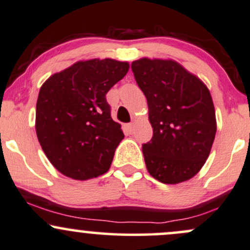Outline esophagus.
Wrapping results in <instances>:
<instances>
[{
  "label": "esophagus",
  "instance_id": "1",
  "mask_svg": "<svg viewBox=\"0 0 250 250\" xmlns=\"http://www.w3.org/2000/svg\"><path fill=\"white\" fill-rule=\"evenodd\" d=\"M125 130H127L128 134H133L134 123H128V125H125Z\"/></svg>",
  "mask_w": 250,
  "mask_h": 250
}]
</instances>
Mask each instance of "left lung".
<instances>
[{
  "label": "left lung",
  "mask_w": 250,
  "mask_h": 250,
  "mask_svg": "<svg viewBox=\"0 0 250 250\" xmlns=\"http://www.w3.org/2000/svg\"><path fill=\"white\" fill-rule=\"evenodd\" d=\"M131 70L153 127L151 140L142 145L149 174L168 185L191 179L207 161L216 134L208 88L171 60H137Z\"/></svg>",
  "instance_id": "8db88e82"
}]
</instances>
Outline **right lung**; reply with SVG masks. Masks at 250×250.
<instances>
[{
    "label": "right lung",
    "instance_id": "obj_1",
    "mask_svg": "<svg viewBox=\"0 0 250 250\" xmlns=\"http://www.w3.org/2000/svg\"><path fill=\"white\" fill-rule=\"evenodd\" d=\"M129 70L111 59L77 62L40 89L36 134L60 173L88 180L107 173L125 134L113 121L105 95Z\"/></svg>",
    "mask_w": 250,
    "mask_h": 250
}]
</instances>
